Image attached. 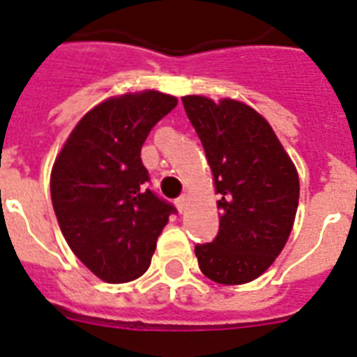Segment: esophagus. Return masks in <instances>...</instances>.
<instances>
[{
    "label": "esophagus",
    "instance_id": "esophagus-1",
    "mask_svg": "<svg viewBox=\"0 0 357 357\" xmlns=\"http://www.w3.org/2000/svg\"><path fill=\"white\" fill-rule=\"evenodd\" d=\"M188 200H189V197L188 195H182V197H178L175 200V206H176V209L181 211V213H184L185 211V207H188Z\"/></svg>",
    "mask_w": 357,
    "mask_h": 357
}]
</instances>
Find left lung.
Instances as JSON below:
<instances>
[{"instance_id": "8db88e82", "label": "left lung", "mask_w": 357, "mask_h": 357, "mask_svg": "<svg viewBox=\"0 0 357 357\" xmlns=\"http://www.w3.org/2000/svg\"><path fill=\"white\" fill-rule=\"evenodd\" d=\"M182 103L220 195V230L213 243L195 247L198 266L218 284H245L272 266L291 234L298 173L270 123L247 103L200 94Z\"/></svg>"}]
</instances>
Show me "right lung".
I'll list each match as a JSON object with an SVG mask.
<instances>
[{"label": "right lung", "instance_id": "right-lung-1", "mask_svg": "<svg viewBox=\"0 0 357 357\" xmlns=\"http://www.w3.org/2000/svg\"><path fill=\"white\" fill-rule=\"evenodd\" d=\"M176 103L153 89L107 98L77 123L53 162L50 189L62 234L73 254L110 284L146 272L175 211L144 185L141 148Z\"/></svg>", "mask_w": 357, "mask_h": 357}]
</instances>
